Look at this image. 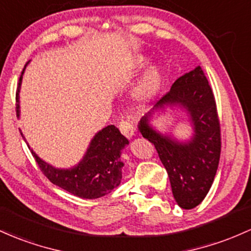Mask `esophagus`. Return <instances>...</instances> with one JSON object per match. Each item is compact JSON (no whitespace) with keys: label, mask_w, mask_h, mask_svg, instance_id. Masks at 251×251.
Wrapping results in <instances>:
<instances>
[{"label":"esophagus","mask_w":251,"mask_h":251,"mask_svg":"<svg viewBox=\"0 0 251 251\" xmlns=\"http://www.w3.org/2000/svg\"><path fill=\"white\" fill-rule=\"evenodd\" d=\"M119 130L126 138H131V137L133 136V125H132L128 120H120Z\"/></svg>","instance_id":"1"}]
</instances>
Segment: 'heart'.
<instances>
[{
    "instance_id": "b5f03b06",
    "label": "heart",
    "mask_w": 251,
    "mask_h": 251,
    "mask_svg": "<svg viewBox=\"0 0 251 251\" xmlns=\"http://www.w3.org/2000/svg\"><path fill=\"white\" fill-rule=\"evenodd\" d=\"M149 63H150V58L149 57L145 56V54H139L132 62L131 70L138 71L140 69L147 67ZM163 82V70L159 67H157V65L151 67L144 74V76L140 79L139 83L137 84L136 89H134V98L140 101V102H148V101L152 100L158 94L159 90H161Z\"/></svg>"
}]
</instances>
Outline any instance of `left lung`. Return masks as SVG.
<instances>
[{"label": "left lung", "mask_w": 251, "mask_h": 251, "mask_svg": "<svg viewBox=\"0 0 251 251\" xmlns=\"http://www.w3.org/2000/svg\"><path fill=\"white\" fill-rule=\"evenodd\" d=\"M164 104H180L191 113L195 132L191 142L182 144L157 133L149 126V115L140 120L139 131L155 147L177 205L192 210L202 202L210 191L222 150L216 99L201 67L176 79L156 107Z\"/></svg>", "instance_id": "8db88e82"}]
</instances>
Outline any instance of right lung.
<instances>
[{"mask_svg":"<svg viewBox=\"0 0 251 251\" xmlns=\"http://www.w3.org/2000/svg\"><path fill=\"white\" fill-rule=\"evenodd\" d=\"M21 79L23 75L19 79L16 100L19 98ZM126 144H128V140L114 125L107 126L94 137L78 166L67 170L51 167L31 151L41 173L52 183L76 197L96 199L108 194L119 186L123 174L121 168L124 166L123 162H120V150Z\"/></svg>","mask_w":251,"mask_h":251,"instance_id":"right-lung-1","label":"right lung"}]
</instances>
